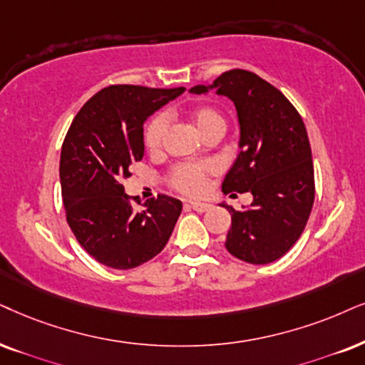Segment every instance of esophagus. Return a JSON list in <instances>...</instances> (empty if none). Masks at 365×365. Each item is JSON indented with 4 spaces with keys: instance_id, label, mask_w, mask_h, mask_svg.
Returning <instances> with one entry per match:
<instances>
[{
    "instance_id": "obj_1",
    "label": "esophagus",
    "mask_w": 365,
    "mask_h": 365,
    "mask_svg": "<svg viewBox=\"0 0 365 365\" xmlns=\"http://www.w3.org/2000/svg\"><path fill=\"white\" fill-rule=\"evenodd\" d=\"M188 205H190L195 212H207L212 209V204H207V202H198V200H193Z\"/></svg>"
}]
</instances>
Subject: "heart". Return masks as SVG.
I'll return each mask as SVG.
<instances>
[{
	"label": "heart",
	"instance_id": "heart-1",
	"mask_svg": "<svg viewBox=\"0 0 365 365\" xmlns=\"http://www.w3.org/2000/svg\"><path fill=\"white\" fill-rule=\"evenodd\" d=\"M192 123L195 124L197 131L202 136L209 133L210 129L220 128L225 129V121L222 114L214 108L204 106L197 108L190 114ZM168 123L163 114L153 116L145 128V146L150 153H156L163 145L165 136H167ZM214 172V165L210 163H178L170 170L168 180L173 188L183 193H200L205 187V180Z\"/></svg>",
	"mask_w": 365,
	"mask_h": 365
}]
</instances>
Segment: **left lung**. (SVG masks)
<instances>
[{"instance_id": "1", "label": "left lung", "mask_w": 365, "mask_h": 365, "mask_svg": "<svg viewBox=\"0 0 365 365\" xmlns=\"http://www.w3.org/2000/svg\"><path fill=\"white\" fill-rule=\"evenodd\" d=\"M215 89L236 106L241 138L222 190L251 192L252 204L229 210L225 247L237 259L267 264L284 256L302 236L315 200L312 148L294 106L256 73L234 68L212 86L192 87V94Z\"/></svg>"}]
</instances>
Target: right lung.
Here are the masks:
<instances>
[{
	"instance_id": "right-lung-1",
	"label": "right lung",
	"mask_w": 365,
	"mask_h": 365,
	"mask_svg": "<svg viewBox=\"0 0 365 365\" xmlns=\"http://www.w3.org/2000/svg\"><path fill=\"white\" fill-rule=\"evenodd\" d=\"M185 91L109 86L73 118L60 153V185L73 236L101 264L131 269L167 246L182 202L158 195L133 209L123 180L145 155L143 124Z\"/></svg>"
}]
</instances>
